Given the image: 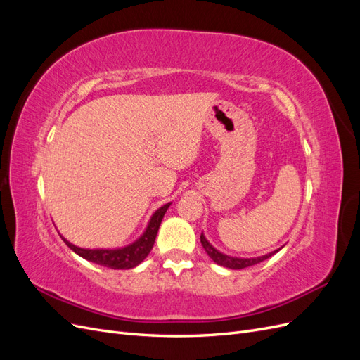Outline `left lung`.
I'll return each instance as SVG.
<instances>
[{"label": "left lung", "instance_id": "1", "mask_svg": "<svg viewBox=\"0 0 360 360\" xmlns=\"http://www.w3.org/2000/svg\"><path fill=\"white\" fill-rule=\"evenodd\" d=\"M201 245L202 248L205 249V252L209 254V257L214 261L216 264L219 266H224V267H228V269H234V270H238V269H245V267H249V266H254V264H258L261 263V261H264L267 258H270L274 254H276L278 250H274V252H270L267 255H263V257H257V258H233V257H228L225 254H221L219 250H216L209 242H207V238L202 236L201 233Z\"/></svg>", "mask_w": 360, "mask_h": 360}]
</instances>
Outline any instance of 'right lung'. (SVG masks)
I'll return each instance as SVG.
<instances>
[{
    "mask_svg": "<svg viewBox=\"0 0 360 360\" xmlns=\"http://www.w3.org/2000/svg\"><path fill=\"white\" fill-rule=\"evenodd\" d=\"M169 205L171 202L162 205L160 209H158L156 213L151 216L146 233L141 236L136 242L122 249H82L69 243L64 237L63 240L75 254H78L79 257L91 261V263L101 264L110 269H134L141 263V261H144V258L150 254L151 248L155 245L159 226L163 219V214H165Z\"/></svg>",
    "mask_w": 360,
    "mask_h": 360,
    "instance_id": "add662e5",
    "label": "right lung"
}]
</instances>
